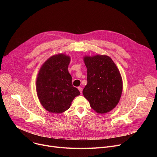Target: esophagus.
I'll list each match as a JSON object with an SVG mask.
<instances>
[{
	"label": "esophagus",
	"mask_w": 157,
	"mask_h": 157,
	"mask_svg": "<svg viewBox=\"0 0 157 157\" xmlns=\"http://www.w3.org/2000/svg\"><path fill=\"white\" fill-rule=\"evenodd\" d=\"M78 89H79V91H80L81 94H82V88L81 87H78Z\"/></svg>",
	"instance_id": "34e87169"
}]
</instances>
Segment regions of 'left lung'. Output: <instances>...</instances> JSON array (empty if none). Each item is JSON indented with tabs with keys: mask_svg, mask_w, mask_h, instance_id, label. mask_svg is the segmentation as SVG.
<instances>
[{
	"mask_svg": "<svg viewBox=\"0 0 157 157\" xmlns=\"http://www.w3.org/2000/svg\"><path fill=\"white\" fill-rule=\"evenodd\" d=\"M87 83L82 91L91 107L98 114H105L119 103L123 89L122 79L116 64L109 56H85Z\"/></svg>",
	"mask_w": 157,
	"mask_h": 157,
	"instance_id": "obj_1",
	"label": "left lung"
}]
</instances>
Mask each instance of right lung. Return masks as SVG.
<instances>
[{"instance_id":"obj_1","label":"right lung","mask_w":157,"mask_h":157,"mask_svg":"<svg viewBox=\"0 0 157 157\" xmlns=\"http://www.w3.org/2000/svg\"><path fill=\"white\" fill-rule=\"evenodd\" d=\"M70 56L59 53L50 57L41 66L36 80V90L41 105L52 113L68 110L75 97L80 94L73 86L68 68Z\"/></svg>"}]
</instances>
